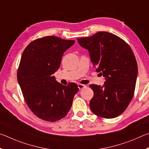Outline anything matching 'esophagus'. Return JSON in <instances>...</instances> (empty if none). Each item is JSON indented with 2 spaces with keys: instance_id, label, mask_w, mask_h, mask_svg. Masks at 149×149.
<instances>
[{
  "instance_id": "esophagus-1",
  "label": "esophagus",
  "mask_w": 149,
  "mask_h": 149,
  "mask_svg": "<svg viewBox=\"0 0 149 149\" xmlns=\"http://www.w3.org/2000/svg\"><path fill=\"white\" fill-rule=\"evenodd\" d=\"M78 87H79V90H82V89H84V88H86V85L81 84H78Z\"/></svg>"
}]
</instances>
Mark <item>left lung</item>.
Wrapping results in <instances>:
<instances>
[{
  "instance_id": "8db88e82",
  "label": "left lung",
  "mask_w": 149,
  "mask_h": 149,
  "mask_svg": "<svg viewBox=\"0 0 149 149\" xmlns=\"http://www.w3.org/2000/svg\"><path fill=\"white\" fill-rule=\"evenodd\" d=\"M77 40L89 52L96 71L105 79L102 86L90 85L94 93L91 110L104 118H115L126 110L134 96L138 72L134 52L124 40L105 31Z\"/></svg>"
}]
</instances>
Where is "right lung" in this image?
<instances>
[{"instance_id": "add662e5", "label": "right lung", "mask_w": 149, "mask_h": 149, "mask_svg": "<svg viewBox=\"0 0 149 149\" xmlns=\"http://www.w3.org/2000/svg\"><path fill=\"white\" fill-rule=\"evenodd\" d=\"M74 42L48 36L33 41L22 54L17 81L28 107L44 120L56 122L64 118L79 90L75 83L63 85L54 76L64 52Z\"/></svg>"}]
</instances>
